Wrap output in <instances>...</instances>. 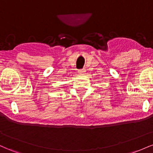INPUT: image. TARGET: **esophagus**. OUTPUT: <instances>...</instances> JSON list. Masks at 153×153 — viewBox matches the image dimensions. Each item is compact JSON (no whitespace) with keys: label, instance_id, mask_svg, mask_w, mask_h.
<instances>
[{"label":"esophagus","instance_id":"obj_1","mask_svg":"<svg viewBox=\"0 0 153 153\" xmlns=\"http://www.w3.org/2000/svg\"><path fill=\"white\" fill-rule=\"evenodd\" d=\"M78 73H79V74H85V69L80 70V71H78Z\"/></svg>","mask_w":153,"mask_h":153}]
</instances>
